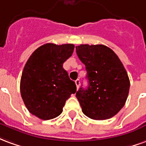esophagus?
<instances>
[{
	"label": "esophagus",
	"instance_id": "esophagus-1",
	"mask_svg": "<svg viewBox=\"0 0 146 146\" xmlns=\"http://www.w3.org/2000/svg\"><path fill=\"white\" fill-rule=\"evenodd\" d=\"M75 84H76V88H79V86H80V80H79V79L76 80H75Z\"/></svg>",
	"mask_w": 146,
	"mask_h": 146
}]
</instances>
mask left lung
Segmentation results:
<instances>
[{
    "label": "left lung",
    "instance_id": "1",
    "mask_svg": "<svg viewBox=\"0 0 146 146\" xmlns=\"http://www.w3.org/2000/svg\"><path fill=\"white\" fill-rule=\"evenodd\" d=\"M77 56L85 65L88 87L76 92L82 112L96 120L110 119L121 110L128 96L130 80L116 53L103 44H80Z\"/></svg>",
    "mask_w": 146,
    "mask_h": 146
}]
</instances>
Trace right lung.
Masks as SVG:
<instances>
[{"mask_svg": "<svg viewBox=\"0 0 146 146\" xmlns=\"http://www.w3.org/2000/svg\"><path fill=\"white\" fill-rule=\"evenodd\" d=\"M73 50L72 44H45L33 51L24 66L21 96L29 112L40 119L59 116L66 101L76 93V84L62 67Z\"/></svg>", "mask_w": 146, "mask_h": 146, "instance_id": "add662e5", "label": "right lung"}]
</instances>
